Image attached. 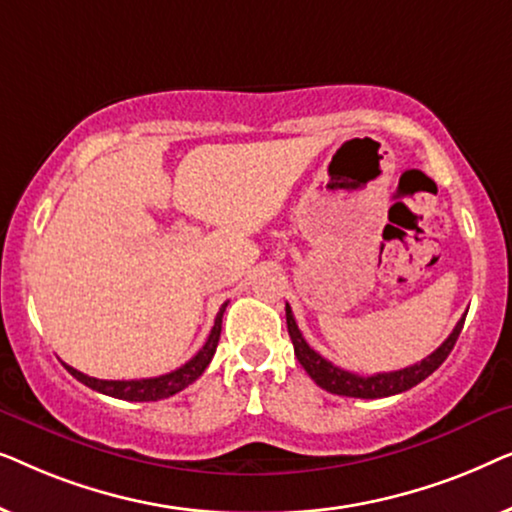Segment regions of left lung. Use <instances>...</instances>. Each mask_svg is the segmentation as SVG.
I'll use <instances>...</instances> for the list:
<instances>
[{
    "mask_svg": "<svg viewBox=\"0 0 512 512\" xmlns=\"http://www.w3.org/2000/svg\"><path fill=\"white\" fill-rule=\"evenodd\" d=\"M464 319L466 314L459 319V324L454 326V331L447 335L443 345H440L433 354L426 356V359L415 363V366L391 370V373H377V375L363 377V375L349 373V370L333 366L331 361H326L324 356L314 352V349L305 342L303 333H300L296 319H293L291 307L286 305V326H289L293 352H296L300 366L305 368V373L310 375L321 389L331 391V394L352 396V398H384V396L403 394V391H408L415 387V384L426 380V377H429L433 370H438L440 363L450 356L454 342H457L461 328H464Z\"/></svg>",
    "mask_w": 512,
    "mask_h": 512,
    "instance_id": "obj_1",
    "label": "left lung"
}]
</instances>
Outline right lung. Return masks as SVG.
Segmentation results:
<instances>
[{"label": "right lung", "mask_w": 512, "mask_h": 512, "mask_svg": "<svg viewBox=\"0 0 512 512\" xmlns=\"http://www.w3.org/2000/svg\"><path fill=\"white\" fill-rule=\"evenodd\" d=\"M226 307H228V303L221 305V310L214 319L212 333H209V338L205 345H202L200 352L195 354L191 361L184 363V366L172 370V373H167V375L146 377V380H97V377L83 375L81 370L67 366V363H62V366H65L69 373L76 377V380L86 384V387L100 391V394L121 398V401L144 403V401H160V398H170L174 394H179L181 389H186L188 384H193L202 373H205V368L209 366V361H212V356L216 352V345H219L221 319H223V312H226Z\"/></svg>", "instance_id": "right-lung-1"}]
</instances>
